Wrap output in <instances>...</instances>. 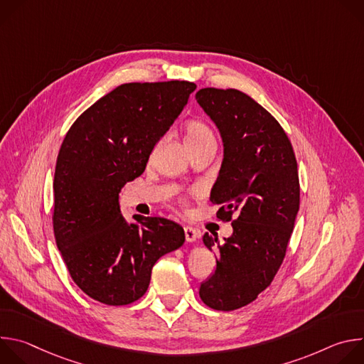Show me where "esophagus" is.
<instances>
[{"label": "esophagus", "instance_id": "34e87169", "mask_svg": "<svg viewBox=\"0 0 364 364\" xmlns=\"http://www.w3.org/2000/svg\"><path fill=\"white\" fill-rule=\"evenodd\" d=\"M184 235H186V240L187 242H196L198 233L196 229L190 228V226H184Z\"/></svg>", "mask_w": 364, "mask_h": 364}]
</instances>
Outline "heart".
I'll use <instances>...</instances> for the list:
<instances>
[{
  "label": "heart",
  "mask_w": 364,
  "mask_h": 364,
  "mask_svg": "<svg viewBox=\"0 0 364 364\" xmlns=\"http://www.w3.org/2000/svg\"><path fill=\"white\" fill-rule=\"evenodd\" d=\"M183 136L190 151L203 145H216V136L212 128L197 119L186 122L183 127Z\"/></svg>",
  "instance_id": "b5f03b06"
}]
</instances>
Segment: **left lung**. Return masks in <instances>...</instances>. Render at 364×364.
Segmentation results:
<instances>
[{
    "label": "left lung",
    "instance_id": "left-lung-1",
    "mask_svg": "<svg viewBox=\"0 0 364 364\" xmlns=\"http://www.w3.org/2000/svg\"><path fill=\"white\" fill-rule=\"evenodd\" d=\"M196 99L225 148L210 201L220 205V220L235 216L225 242L203 236L205 247L216 250L218 265L198 294L207 306L232 311L267 289L284 261L299 209L296 160L279 122L246 93L204 87Z\"/></svg>",
    "mask_w": 364,
    "mask_h": 364
}]
</instances>
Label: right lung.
<instances>
[{
	"label": "right lung",
	"instance_id": "1",
	"mask_svg": "<svg viewBox=\"0 0 364 364\" xmlns=\"http://www.w3.org/2000/svg\"><path fill=\"white\" fill-rule=\"evenodd\" d=\"M196 85L124 83L96 100L60 146L53 191L58 247L75 284L107 305H127L148 289L152 267L183 246L180 225L121 213L119 191L139 177Z\"/></svg>",
	"mask_w": 364,
	"mask_h": 364
}]
</instances>
